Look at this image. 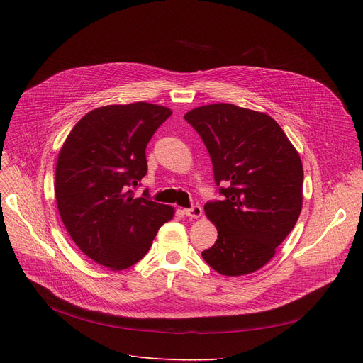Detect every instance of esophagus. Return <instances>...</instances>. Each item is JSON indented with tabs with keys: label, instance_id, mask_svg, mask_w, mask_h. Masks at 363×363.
<instances>
[{
	"label": "esophagus",
	"instance_id": "34e87169",
	"mask_svg": "<svg viewBox=\"0 0 363 363\" xmlns=\"http://www.w3.org/2000/svg\"><path fill=\"white\" fill-rule=\"evenodd\" d=\"M184 213H185V216H188V218L197 219V218L201 216L203 211H201L200 206H193V207H189V208H184Z\"/></svg>",
	"mask_w": 363,
	"mask_h": 363
}]
</instances>
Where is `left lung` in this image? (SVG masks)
Here are the masks:
<instances>
[{"mask_svg":"<svg viewBox=\"0 0 363 363\" xmlns=\"http://www.w3.org/2000/svg\"><path fill=\"white\" fill-rule=\"evenodd\" d=\"M184 118L211 155L216 185H225L219 186L223 200L204 204L218 240L201 256L222 275L252 274L274 257L300 216L298 152L266 113L218 103Z\"/></svg>","mask_w":363,"mask_h":363,"instance_id":"left-lung-1","label":"left lung"}]
</instances>
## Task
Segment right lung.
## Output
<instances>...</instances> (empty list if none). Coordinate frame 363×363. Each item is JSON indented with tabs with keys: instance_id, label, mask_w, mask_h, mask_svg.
I'll use <instances>...</instances> for the list:
<instances>
[{
	"instance_id": "obj_1",
	"label": "right lung",
	"mask_w": 363,
	"mask_h": 363,
	"mask_svg": "<svg viewBox=\"0 0 363 363\" xmlns=\"http://www.w3.org/2000/svg\"><path fill=\"white\" fill-rule=\"evenodd\" d=\"M172 110L150 103L91 110L73 126L55 166L60 218L74 244L94 262L123 271L140 262L174 207L151 201L145 189V148Z\"/></svg>"
}]
</instances>
